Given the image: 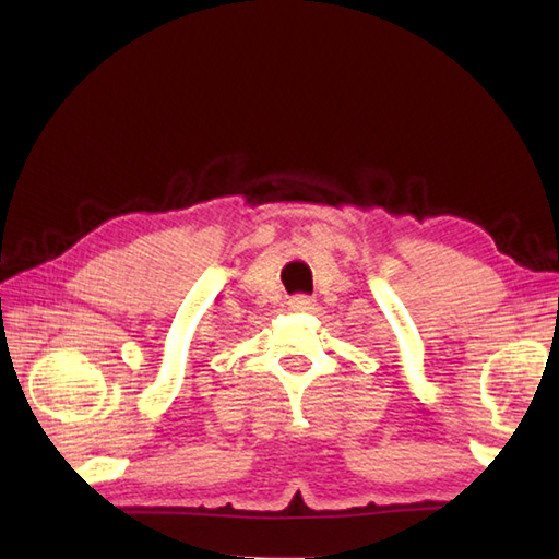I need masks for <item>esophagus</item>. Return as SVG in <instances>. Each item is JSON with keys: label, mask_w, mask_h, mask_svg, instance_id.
<instances>
[{"label": "esophagus", "mask_w": 559, "mask_h": 559, "mask_svg": "<svg viewBox=\"0 0 559 559\" xmlns=\"http://www.w3.org/2000/svg\"><path fill=\"white\" fill-rule=\"evenodd\" d=\"M288 305H290V310H295V312H307V310H312V307H314V298H310V295H305V293H298V295H293Z\"/></svg>", "instance_id": "34e87169"}]
</instances>
